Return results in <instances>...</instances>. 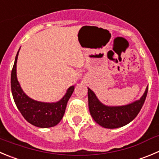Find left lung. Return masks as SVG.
<instances>
[{
    "mask_svg": "<svg viewBox=\"0 0 159 159\" xmlns=\"http://www.w3.org/2000/svg\"><path fill=\"white\" fill-rule=\"evenodd\" d=\"M147 87L143 96L133 103L122 106H108L97 98L96 94L88 87V106L93 120L104 128L116 129L126 126L134 120L140 112L148 93Z\"/></svg>",
    "mask_w": 159,
    "mask_h": 159,
    "instance_id": "8db88e82",
    "label": "left lung"
}]
</instances>
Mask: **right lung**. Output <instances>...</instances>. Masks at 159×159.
<instances>
[{"label": "right lung", "mask_w": 159, "mask_h": 159, "mask_svg": "<svg viewBox=\"0 0 159 159\" xmlns=\"http://www.w3.org/2000/svg\"><path fill=\"white\" fill-rule=\"evenodd\" d=\"M19 50L16 56L11 75V87L15 103L22 116L30 124L40 128L53 127L62 119L68 101L75 87H69L64 97L57 102H41L30 98L22 90L17 79L16 64Z\"/></svg>", "instance_id": "obj_1"}]
</instances>
